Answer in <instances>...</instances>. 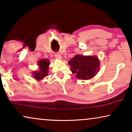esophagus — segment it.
<instances>
[{"instance_id": "1", "label": "esophagus", "mask_w": 132, "mask_h": 132, "mask_svg": "<svg viewBox=\"0 0 132 132\" xmlns=\"http://www.w3.org/2000/svg\"><path fill=\"white\" fill-rule=\"evenodd\" d=\"M54 56H55V59H57L61 60V59H62V57H61V55H60V54H59V53L55 54V55H54Z\"/></svg>"}]
</instances>
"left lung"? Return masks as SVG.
Masks as SVG:
<instances>
[{
  "instance_id": "obj_1",
  "label": "left lung",
  "mask_w": 132,
  "mask_h": 132,
  "mask_svg": "<svg viewBox=\"0 0 132 132\" xmlns=\"http://www.w3.org/2000/svg\"><path fill=\"white\" fill-rule=\"evenodd\" d=\"M75 77L81 80L92 78L99 70L100 62L96 56L75 55L69 61Z\"/></svg>"
}]
</instances>
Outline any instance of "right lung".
I'll list each match as a JSON object with an SVG mask.
<instances>
[{
  "label": "right lung",
  "mask_w": 132,
  "mask_h": 132,
  "mask_svg": "<svg viewBox=\"0 0 132 132\" xmlns=\"http://www.w3.org/2000/svg\"><path fill=\"white\" fill-rule=\"evenodd\" d=\"M38 65L39 66L38 71L34 72V78L37 80H41L44 77L48 75V68L50 65V61L47 59H42L38 62Z\"/></svg>",
  "instance_id": "1"
}]
</instances>
